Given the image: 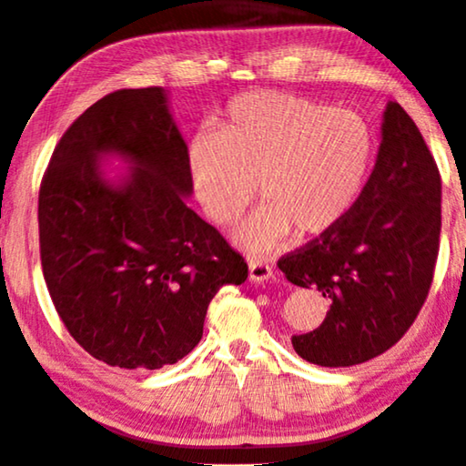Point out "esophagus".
Segmentation results:
<instances>
[{
  "label": "esophagus",
  "mask_w": 466,
  "mask_h": 466,
  "mask_svg": "<svg viewBox=\"0 0 466 466\" xmlns=\"http://www.w3.org/2000/svg\"><path fill=\"white\" fill-rule=\"evenodd\" d=\"M248 278H250V282H268L269 278H273V268H269L268 263H263L259 259H250L248 261Z\"/></svg>",
  "instance_id": "obj_1"
}]
</instances>
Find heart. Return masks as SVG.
<instances>
[{
  "label": "heart",
  "mask_w": 466,
  "mask_h": 466,
  "mask_svg": "<svg viewBox=\"0 0 466 466\" xmlns=\"http://www.w3.org/2000/svg\"><path fill=\"white\" fill-rule=\"evenodd\" d=\"M373 161V135L349 107L257 91L234 99L216 135L188 147V176L213 224L232 226L255 198L265 201L236 232L253 253L276 248L288 234L319 236L349 216Z\"/></svg>",
  "instance_id": "obj_1"
}]
</instances>
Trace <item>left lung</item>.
<instances>
[{"instance_id":"8db88e82","label":"left lung","mask_w":466,"mask_h":466,"mask_svg":"<svg viewBox=\"0 0 466 466\" xmlns=\"http://www.w3.org/2000/svg\"><path fill=\"white\" fill-rule=\"evenodd\" d=\"M441 230V178L412 117L390 101L363 193L336 228L278 261L288 282L317 288L329 311L292 336L299 357L352 367L378 357L412 326L431 288Z\"/></svg>"}]
</instances>
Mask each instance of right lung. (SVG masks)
I'll return each instance as SVG.
<instances>
[{
	"label": "right lung",
	"mask_w": 466,
	"mask_h": 466,
	"mask_svg": "<svg viewBox=\"0 0 466 466\" xmlns=\"http://www.w3.org/2000/svg\"><path fill=\"white\" fill-rule=\"evenodd\" d=\"M129 172L105 178L100 161ZM188 147L161 86L120 88L64 132L39 190L41 268L70 336L103 363L161 369L203 336L211 299L248 268L190 209Z\"/></svg>",
	"instance_id": "obj_1"
}]
</instances>
